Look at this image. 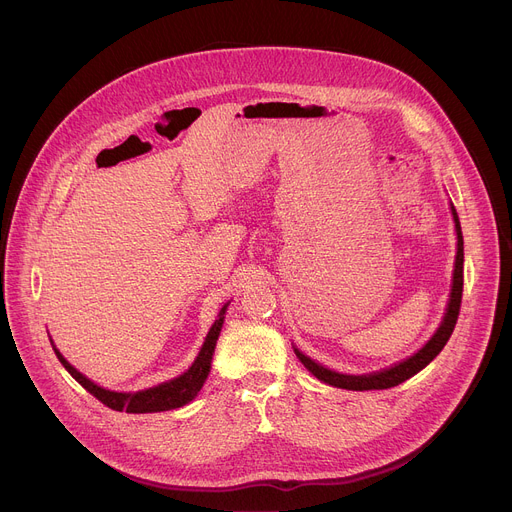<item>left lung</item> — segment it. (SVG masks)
I'll return each instance as SVG.
<instances>
[{"label":"left lung","instance_id":"obj_1","mask_svg":"<svg viewBox=\"0 0 512 512\" xmlns=\"http://www.w3.org/2000/svg\"><path fill=\"white\" fill-rule=\"evenodd\" d=\"M451 215H453V223H455V235H457V254H455V264H453V279H451V291H449V299H447V307L443 313V320L439 324V328L432 334L416 352L398 363H393L385 369L379 371H371V373H361V375H352V373H340L334 369H328L326 365L313 361L311 357L303 355V352L293 344V350L297 359L303 363V367L313 375L318 377L320 381H324L326 385L332 387H340V389H350V391H367V389H389L396 387L400 383H404L406 379L414 377L416 373H420L432 359H435L439 352L443 350V346L447 344V340L453 334V328L457 324V316H459V305H461V293H463V233H461V225H459V217L457 211L451 203Z\"/></svg>","mask_w":512,"mask_h":512}]
</instances>
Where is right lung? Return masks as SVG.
I'll list each match as a JSON object with an SVG mask.
<instances>
[{
	"mask_svg": "<svg viewBox=\"0 0 512 512\" xmlns=\"http://www.w3.org/2000/svg\"><path fill=\"white\" fill-rule=\"evenodd\" d=\"M229 307V301L219 309L217 320L213 322L199 355H196L194 363L178 377L168 379L164 383H157L153 387L147 389H139V391H114V389H106L98 383H94L92 379H88L84 373L77 371L63 355L57 350V346L53 344V350L57 359L61 361V365L71 373V377L82 383L94 398H98L102 404H106L112 410L119 412H129V414H145V412H166V410H174V408H182L188 402H192L199 391L203 389L209 373H211V363H213V355H215V346L225 322V311Z\"/></svg>",
	"mask_w": 512,
	"mask_h": 512,
	"instance_id": "add662e5",
	"label": "right lung"
}]
</instances>
